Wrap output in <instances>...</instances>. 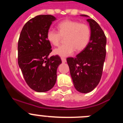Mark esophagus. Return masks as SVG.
Wrapping results in <instances>:
<instances>
[{
    "instance_id": "obj_1",
    "label": "esophagus",
    "mask_w": 123,
    "mask_h": 123,
    "mask_svg": "<svg viewBox=\"0 0 123 123\" xmlns=\"http://www.w3.org/2000/svg\"><path fill=\"white\" fill-rule=\"evenodd\" d=\"M61 59H62V63H66V62H67V60H66V58H61Z\"/></svg>"
}]
</instances>
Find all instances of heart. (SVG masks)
Segmentation results:
<instances>
[{
  "instance_id": "1",
  "label": "heart",
  "mask_w": 123,
  "mask_h": 123,
  "mask_svg": "<svg viewBox=\"0 0 123 123\" xmlns=\"http://www.w3.org/2000/svg\"><path fill=\"white\" fill-rule=\"evenodd\" d=\"M58 31L49 29L46 39L50 44L58 46L62 37H65V44L55 49L54 54L61 57H67L76 51L79 52L85 48L91 39L90 27L84 23L73 20H65L57 25Z\"/></svg>"
}]
</instances>
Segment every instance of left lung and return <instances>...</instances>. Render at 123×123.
Returning <instances> with one entry per match:
<instances>
[{"label":"left lung","mask_w":123,"mask_h":123,"mask_svg":"<svg viewBox=\"0 0 123 123\" xmlns=\"http://www.w3.org/2000/svg\"><path fill=\"white\" fill-rule=\"evenodd\" d=\"M87 17L91 36L89 44L75 58H67L74 86L78 92L86 94L94 90L102 77L106 56V38L97 23Z\"/></svg>","instance_id":"1"}]
</instances>
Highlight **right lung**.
<instances>
[{"mask_svg": "<svg viewBox=\"0 0 123 123\" xmlns=\"http://www.w3.org/2000/svg\"><path fill=\"white\" fill-rule=\"evenodd\" d=\"M56 18L41 15L25 24L18 44V62L25 81L38 92L49 91L56 81V70L62 63L58 55L49 57L52 52L46 33Z\"/></svg>", "mask_w": 123, "mask_h": 123, "instance_id": "1", "label": "right lung"}]
</instances>
